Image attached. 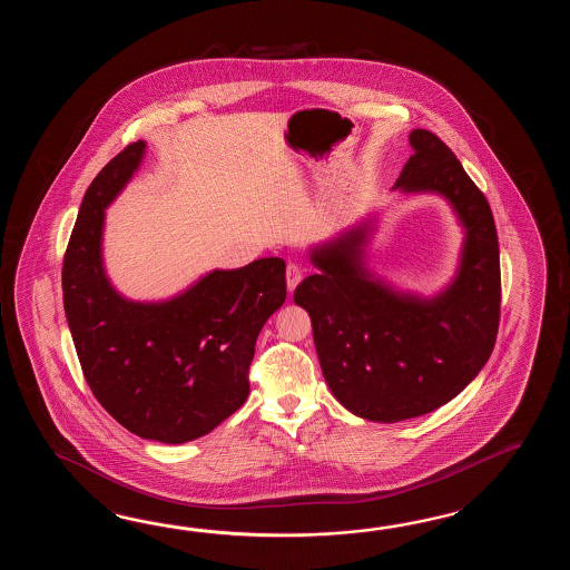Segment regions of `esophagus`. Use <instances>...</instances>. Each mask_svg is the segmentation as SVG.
<instances>
[{"label": "esophagus", "instance_id": "obj_1", "mask_svg": "<svg viewBox=\"0 0 570 570\" xmlns=\"http://www.w3.org/2000/svg\"><path fill=\"white\" fill-rule=\"evenodd\" d=\"M303 279V271L297 263H289L287 265V289L289 293H293V289L302 283Z\"/></svg>", "mask_w": 570, "mask_h": 570}]
</instances>
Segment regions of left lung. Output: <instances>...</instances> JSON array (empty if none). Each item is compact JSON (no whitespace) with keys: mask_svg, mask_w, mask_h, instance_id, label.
Masks as SVG:
<instances>
[{"mask_svg":"<svg viewBox=\"0 0 570 570\" xmlns=\"http://www.w3.org/2000/svg\"><path fill=\"white\" fill-rule=\"evenodd\" d=\"M413 155L395 189L444 195L466 228L459 277L432 302L373 281L364 230L315 248L320 273L293 299L307 309L322 373L348 412L401 422L434 412L466 387L495 346L501 268L495 219L461 160L430 130L410 134Z\"/></svg>","mask_w":570,"mask_h":570,"instance_id":"1","label":"left lung"}]
</instances>
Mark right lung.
<instances>
[{"label":"right lung","mask_w":570,"mask_h":570,"mask_svg":"<svg viewBox=\"0 0 570 570\" xmlns=\"http://www.w3.org/2000/svg\"><path fill=\"white\" fill-rule=\"evenodd\" d=\"M145 142L97 173L62 258V303L87 385L128 432L165 444L206 436L243 405L256 336L285 297V261L214 271L165 303H134L101 267L104 209L138 169Z\"/></svg>","instance_id":"obj_1"}]
</instances>
